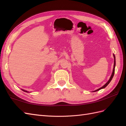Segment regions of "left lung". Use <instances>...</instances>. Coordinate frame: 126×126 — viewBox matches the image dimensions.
<instances>
[{"instance_id":"obj_1","label":"left lung","mask_w":126,"mask_h":126,"mask_svg":"<svg viewBox=\"0 0 126 126\" xmlns=\"http://www.w3.org/2000/svg\"><path fill=\"white\" fill-rule=\"evenodd\" d=\"M113 57H114V65H113V68L112 73V74H111V77H110V79H109V80L108 81V82H107L105 85L103 86L102 87L100 88H99V89H97V90H96L94 91L93 92H96V91H97L99 90H100V89H101L105 88L107 86V85L109 84V83H110V82L111 81V80H112V78H113V76H114V74H115V66H116V59H115V55H114V54H113Z\"/></svg>"}]
</instances>
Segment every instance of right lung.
Instances as JSON below:
<instances>
[{
  "label": "right lung",
  "instance_id": "add662e5",
  "mask_svg": "<svg viewBox=\"0 0 126 126\" xmlns=\"http://www.w3.org/2000/svg\"><path fill=\"white\" fill-rule=\"evenodd\" d=\"M22 90H23L24 91H25V92H26V93H28V91H26V90H24V89H21Z\"/></svg>",
  "mask_w": 126,
  "mask_h": 126
}]
</instances>
